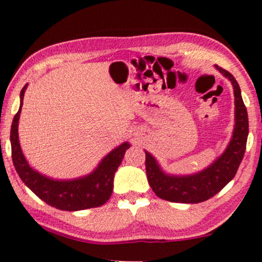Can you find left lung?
Segmentation results:
<instances>
[{
    "label": "left lung",
    "instance_id": "1",
    "mask_svg": "<svg viewBox=\"0 0 262 262\" xmlns=\"http://www.w3.org/2000/svg\"><path fill=\"white\" fill-rule=\"evenodd\" d=\"M215 68L232 84L234 96V126L228 147L210 165L192 174H171L147 150L145 172L150 187L158 198L170 202L199 203L214 196L236 176L246 149L248 136L247 111L238 83L227 70Z\"/></svg>",
    "mask_w": 262,
    "mask_h": 262
}]
</instances>
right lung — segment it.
<instances>
[{
	"label": "right lung",
	"mask_w": 262,
	"mask_h": 262,
	"mask_svg": "<svg viewBox=\"0 0 262 262\" xmlns=\"http://www.w3.org/2000/svg\"><path fill=\"white\" fill-rule=\"evenodd\" d=\"M28 84L21 89L19 110L12 120L10 143L12 162L23 183L47 205L60 210L77 211L103 206L113 192L114 173L125 156L129 142H123L101 159L94 171L75 179H54L30 165L20 148L18 121Z\"/></svg>",
	"instance_id": "right-lung-1"
}]
</instances>
